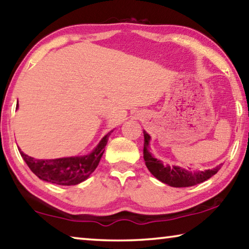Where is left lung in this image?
Instances as JSON below:
<instances>
[{
  "mask_svg": "<svg viewBox=\"0 0 249 249\" xmlns=\"http://www.w3.org/2000/svg\"><path fill=\"white\" fill-rule=\"evenodd\" d=\"M144 160L146 167L148 168L150 174L159 181L166 183L170 187L175 188H185L192 187V185L204 182L205 180L210 179L216 172L221 169V165L216 166L213 169L208 170H191L181 168L179 166H169L163 165L161 160H158L154 157V155L149 151L150 136L148 133L144 130Z\"/></svg>",
  "mask_w": 249,
  "mask_h": 249,
  "instance_id": "1",
  "label": "left lung"
}]
</instances>
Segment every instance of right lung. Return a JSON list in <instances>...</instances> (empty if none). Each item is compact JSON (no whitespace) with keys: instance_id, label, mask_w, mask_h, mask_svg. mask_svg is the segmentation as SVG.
<instances>
[{"instance_id":"right-lung-1","label":"right lung","mask_w":249,"mask_h":249,"mask_svg":"<svg viewBox=\"0 0 249 249\" xmlns=\"http://www.w3.org/2000/svg\"><path fill=\"white\" fill-rule=\"evenodd\" d=\"M18 108V104L16 107V109ZM112 132L113 130L105 135L90 154L83 156L56 159H35L24 154L20 148L18 150L29 169L39 179L59 185H75L87 180L96 169Z\"/></svg>"}]
</instances>
